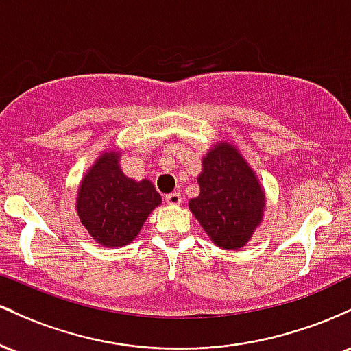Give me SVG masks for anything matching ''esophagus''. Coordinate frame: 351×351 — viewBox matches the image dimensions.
I'll return each instance as SVG.
<instances>
[{
    "label": "esophagus",
    "mask_w": 351,
    "mask_h": 351,
    "mask_svg": "<svg viewBox=\"0 0 351 351\" xmlns=\"http://www.w3.org/2000/svg\"><path fill=\"white\" fill-rule=\"evenodd\" d=\"M165 202H167L169 206H179V204L182 202V197H180V194H177V192H172V194L165 195Z\"/></svg>",
    "instance_id": "esophagus-1"
}]
</instances>
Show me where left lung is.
<instances>
[{
  "mask_svg": "<svg viewBox=\"0 0 351 351\" xmlns=\"http://www.w3.org/2000/svg\"><path fill=\"white\" fill-rule=\"evenodd\" d=\"M200 192L189 200L212 243L223 250H239L250 242L265 214V189L245 157L227 141H219L202 157Z\"/></svg>",
  "mask_w": 351,
  "mask_h": 351,
  "instance_id": "obj_1",
  "label": "left lung"
}]
</instances>
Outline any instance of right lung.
Wrapping results in <instances>:
<instances>
[{"instance_id":"1","label":"right lung","mask_w":351,"mask_h":351,"mask_svg":"<svg viewBox=\"0 0 351 351\" xmlns=\"http://www.w3.org/2000/svg\"><path fill=\"white\" fill-rule=\"evenodd\" d=\"M121 149L102 151L82 176L76 212L88 234L102 247L132 243L162 197L149 179L134 180L121 169Z\"/></svg>"}]
</instances>
